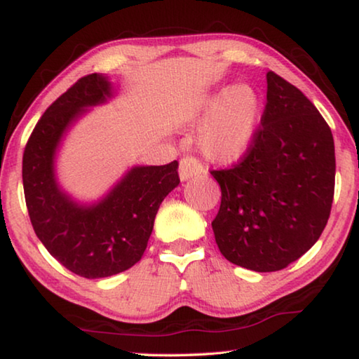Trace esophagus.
Wrapping results in <instances>:
<instances>
[{
	"label": "esophagus",
	"mask_w": 359,
	"mask_h": 359,
	"mask_svg": "<svg viewBox=\"0 0 359 359\" xmlns=\"http://www.w3.org/2000/svg\"><path fill=\"white\" fill-rule=\"evenodd\" d=\"M205 172L204 166L199 163L198 160H194L191 156H185L180 160V165H179V177L182 182H187L193 177H196V175Z\"/></svg>",
	"instance_id": "obj_1"
}]
</instances>
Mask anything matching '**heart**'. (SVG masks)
<instances>
[{
  "instance_id": "heart-1",
  "label": "heart",
  "mask_w": 359,
  "mask_h": 359,
  "mask_svg": "<svg viewBox=\"0 0 359 359\" xmlns=\"http://www.w3.org/2000/svg\"><path fill=\"white\" fill-rule=\"evenodd\" d=\"M203 147L210 158L238 160L250 149L261 121V96L252 85H226L209 95L203 104Z\"/></svg>"
}]
</instances>
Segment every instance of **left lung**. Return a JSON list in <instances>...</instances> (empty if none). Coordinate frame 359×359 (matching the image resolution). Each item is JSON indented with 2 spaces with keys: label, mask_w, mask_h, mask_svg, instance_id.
Returning <instances> with one entry per match:
<instances>
[{
  "label": "left lung",
  "mask_w": 359,
  "mask_h": 359,
  "mask_svg": "<svg viewBox=\"0 0 359 359\" xmlns=\"http://www.w3.org/2000/svg\"><path fill=\"white\" fill-rule=\"evenodd\" d=\"M261 126L239 165L210 171L222 188L212 222L233 264L274 272L301 258L323 233L336 179L330 126L299 88L266 74Z\"/></svg>",
  "instance_id": "left-lung-1"
}]
</instances>
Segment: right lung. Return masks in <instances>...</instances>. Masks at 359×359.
<instances>
[{
	"label": "right lung",
	"instance_id": "obj_1",
	"mask_svg": "<svg viewBox=\"0 0 359 359\" xmlns=\"http://www.w3.org/2000/svg\"><path fill=\"white\" fill-rule=\"evenodd\" d=\"M107 76L72 85L42 115L23 151V191L33 229L47 252L85 278L111 277L135 266L147 248L156 212L179 185V163L133 166L95 203H79L60 187L55 161L71 126L114 98Z\"/></svg>",
	"mask_w": 359,
	"mask_h": 359
}]
</instances>
